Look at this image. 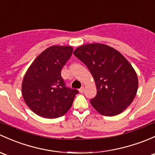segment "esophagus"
Segmentation results:
<instances>
[{"mask_svg":"<svg viewBox=\"0 0 155 155\" xmlns=\"http://www.w3.org/2000/svg\"><path fill=\"white\" fill-rule=\"evenodd\" d=\"M79 92L81 93V94H82V93H84V87H82L80 89H79Z\"/></svg>","mask_w":155,"mask_h":155,"instance_id":"34e87169","label":"esophagus"}]
</instances>
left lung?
<instances>
[{
	"label": "left lung",
	"mask_w": 155,
	"mask_h": 155,
	"mask_svg": "<svg viewBox=\"0 0 155 155\" xmlns=\"http://www.w3.org/2000/svg\"><path fill=\"white\" fill-rule=\"evenodd\" d=\"M87 66L95 81L97 95L92 106L104 116L120 114L137 94L138 79L131 64L121 53L103 44L84 45L73 52Z\"/></svg>",
	"instance_id": "8db88e82"
}]
</instances>
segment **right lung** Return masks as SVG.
I'll list each match as a JSON object with an SVG mask.
<instances>
[{
	"instance_id": "1",
	"label": "right lung",
	"mask_w": 155,
	"mask_h": 155,
	"mask_svg": "<svg viewBox=\"0 0 155 155\" xmlns=\"http://www.w3.org/2000/svg\"><path fill=\"white\" fill-rule=\"evenodd\" d=\"M73 50L71 46L50 47L36 57L24 75L23 98L38 116L58 118L72 106L79 91L65 86L61 71Z\"/></svg>"
}]
</instances>
